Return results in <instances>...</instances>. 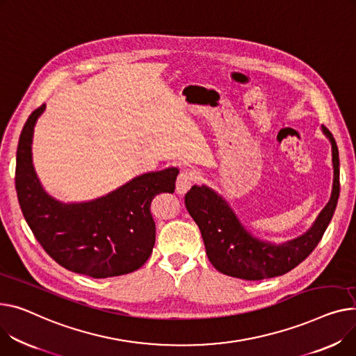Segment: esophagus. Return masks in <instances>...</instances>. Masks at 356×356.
Instances as JSON below:
<instances>
[{"mask_svg":"<svg viewBox=\"0 0 356 356\" xmlns=\"http://www.w3.org/2000/svg\"><path fill=\"white\" fill-rule=\"evenodd\" d=\"M196 181V176L191 170H183L180 172L177 181H176V192L179 195H184L188 188H191Z\"/></svg>","mask_w":356,"mask_h":356,"instance_id":"obj_1","label":"esophagus"}]
</instances>
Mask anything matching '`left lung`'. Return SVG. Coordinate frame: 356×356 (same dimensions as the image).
<instances>
[{
    "mask_svg": "<svg viewBox=\"0 0 356 356\" xmlns=\"http://www.w3.org/2000/svg\"><path fill=\"white\" fill-rule=\"evenodd\" d=\"M322 130L332 143V195L314 226L298 239L279 246L260 242L252 238L229 204L209 187L193 186L186 193V209L200 229L210 264L219 272L246 280L280 276L302 264L318 246L334 216L341 187L337 141L325 126H322Z\"/></svg>",
    "mask_w": 356,
    "mask_h": 356,
    "instance_id": "obj_1",
    "label": "left lung"
}]
</instances>
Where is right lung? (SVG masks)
I'll return each mask as SVG.
<instances>
[{
  "label": "right lung",
  "instance_id": "add662e5",
  "mask_svg": "<svg viewBox=\"0 0 356 356\" xmlns=\"http://www.w3.org/2000/svg\"><path fill=\"white\" fill-rule=\"evenodd\" d=\"M44 108H35L24 124L15 165L18 203L34 238L71 272L103 279L137 270L156 241L150 203L159 193L175 192L179 170L147 173L97 200L63 204L42 191L31 163L33 130Z\"/></svg>",
  "mask_w": 356,
  "mask_h": 356
}]
</instances>
